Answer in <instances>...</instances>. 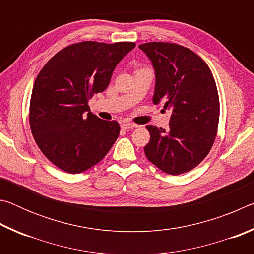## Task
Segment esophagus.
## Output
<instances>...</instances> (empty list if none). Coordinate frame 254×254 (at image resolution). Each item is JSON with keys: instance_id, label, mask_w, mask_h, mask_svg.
<instances>
[{"instance_id": "34e87169", "label": "esophagus", "mask_w": 254, "mask_h": 254, "mask_svg": "<svg viewBox=\"0 0 254 254\" xmlns=\"http://www.w3.org/2000/svg\"><path fill=\"white\" fill-rule=\"evenodd\" d=\"M136 127H137L136 124H133L131 122H126V121H124V122L121 123V127L124 128V130H131V128H134Z\"/></svg>"}]
</instances>
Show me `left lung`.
Returning <instances> with one entry per match:
<instances>
[{"label":"left lung","mask_w":254,"mask_h":254,"mask_svg":"<svg viewBox=\"0 0 254 254\" xmlns=\"http://www.w3.org/2000/svg\"><path fill=\"white\" fill-rule=\"evenodd\" d=\"M156 70L153 103L171 110L169 130L147 126L145 157L163 173L177 176L194 169L213 147L220 120L214 76L194 51L171 42L140 45Z\"/></svg>","instance_id":"8db88e82"}]
</instances>
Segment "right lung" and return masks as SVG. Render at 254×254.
<instances>
[{
    "instance_id": "right-lung-1",
    "label": "right lung",
    "mask_w": 254,
    "mask_h": 254,
    "mask_svg": "<svg viewBox=\"0 0 254 254\" xmlns=\"http://www.w3.org/2000/svg\"><path fill=\"white\" fill-rule=\"evenodd\" d=\"M134 42L83 41L58 51L38 74L29 122L41 152L59 169L79 174L100 162L120 134L117 121L89 112L88 100L105 91Z\"/></svg>"
}]
</instances>
